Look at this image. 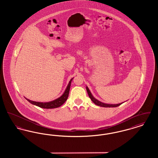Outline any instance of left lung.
<instances>
[{
	"instance_id": "obj_1",
	"label": "left lung",
	"mask_w": 158,
	"mask_h": 158,
	"mask_svg": "<svg viewBox=\"0 0 158 158\" xmlns=\"http://www.w3.org/2000/svg\"><path fill=\"white\" fill-rule=\"evenodd\" d=\"M86 89L87 92H88V95H89V98H90L91 101H92L95 105H98V106H102V107H106V108H107V107H117V106L120 105L121 104H122L123 103H124V102H121V103H120V104H110L104 103V102H101L100 101H99L97 99H96V98H95V97L92 95V94L91 92H90V90L89 89V88H88V87L87 86H86Z\"/></svg>"
}]
</instances>
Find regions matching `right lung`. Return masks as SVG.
Returning <instances> with one entry per match:
<instances>
[{"mask_svg":"<svg viewBox=\"0 0 158 158\" xmlns=\"http://www.w3.org/2000/svg\"><path fill=\"white\" fill-rule=\"evenodd\" d=\"M73 77L72 78L69 82L68 83V86L66 88V89L64 90V92H63V94L60 96V97H59L53 101H51L49 102H36V101H33L30 100L27 98H25L28 101L30 102L31 104H32V105H36L37 106H39L40 108H45V109H52V108H58L61 105H63L66 101L68 99V96H69V90H70V85L71 82L73 80Z\"/></svg>","mask_w":158,"mask_h":158,"instance_id":"right-lung-1","label":"right lung"}]
</instances>
